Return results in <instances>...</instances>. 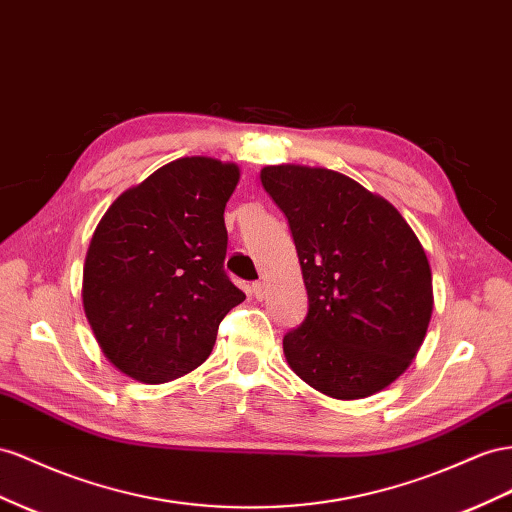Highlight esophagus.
Here are the masks:
<instances>
[{
  "label": "esophagus",
  "mask_w": 512,
  "mask_h": 512,
  "mask_svg": "<svg viewBox=\"0 0 512 512\" xmlns=\"http://www.w3.org/2000/svg\"><path fill=\"white\" fill-rule=\"evenodd\" d=\"M252 293H254V297H256L258 301H262V297H265V284H262V282H254V284H252Z\"/></svg>",
  "instance_id": "obj_1"
}]
</instances>
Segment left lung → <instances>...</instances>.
Listing matches in <instances>:
<instances>
[{
    "label": "left lung",
    "instance_id": "left-lung-1",
    "mask_svg": "<svg viewBox=\"0 0 512 512\" xmlns=\"http://www.w3.org/2000/svg\"><path fill=\"white\" fill-rule=\"evenodd\" d=\"M260 183L288 219L308 290L306 319L284 336L290 370L338 400L388 388L418 355L435 303L416 232L334 170L267 165Z\"/></svg>",
    "mask_w": 512,
    "mask_h": 512
}]
</instances>
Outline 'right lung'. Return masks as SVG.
<instances>
[{"label":"right lung","mask_w":512,"mask_h":512,"mask_svg":"<svg viewBox=\"0 0 512 512\" xmlns=\"http://www.w3.org/2000/svg\"><path fill=\"white\" fill-rule=\"evenodd\" d=\"M237 163L183 157L127 189L96 226L84 262L86 319L107 362L142 383L187 375L245 299L224 271V209Z\"/></svg>","instance_id":"1"}]
</instances>
